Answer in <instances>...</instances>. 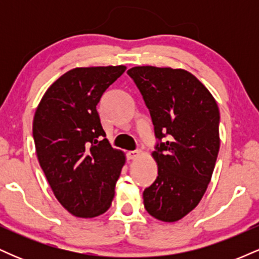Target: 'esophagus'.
Segmentation results:
<instances>
[{"instance_id": "esophagus-1", "label": "esophagus", "mask_w": 259, "mask_h": 259, "mask_svg": "<svg viewBox=\"0 0 259 259\" xmlns=\"http://www.w3.org/2000/svg\"><path fill=\"white\" fill-rule=\"evenodd\" d=\"M140 154H141V151H140V150L130 151V152L127 153V157H129L130 159H135V158H138Z\"/></svg>"}]
</instances>
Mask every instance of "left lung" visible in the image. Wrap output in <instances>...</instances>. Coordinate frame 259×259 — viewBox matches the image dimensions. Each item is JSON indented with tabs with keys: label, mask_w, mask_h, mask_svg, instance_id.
Returning <instances> with one entry per match:
<instances>
[{
	"label": "left lung",
	"mask_w": 259,
	"mask_h": 259,
	"mask_svg": "<svg viewBox=\"0 0 259 259\" xmlns=\"http://www.w3.org/2000/svg\"><path fill=\"white\" fill-rule=\"evenodd\" d=\"M127 74L144 97L159 140L152 152L158 177L145 189L144 206L158 221L178 222L200 203L214 170L221 146L218 105L187 70L142 65Z\"/></svg>",
	"instance_id": "left-lung-1"
}]
</instances>
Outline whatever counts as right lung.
Returning a JSON list of instances; mask_svg holds the SVG:
<instances>
[{"instance_id":"add662e5","label":"right lung","mask_w":259,"mask_h":259,"mask_svg":"<svg viewBox=\"0 0 259 259\" xmlns=\"http://www.w3.org/2000/svg\"><path fill=\"white\" fill-rule=\"evenodd\" d=\"M125 65L74 68L47 89L32 121L38 163L70 214L94 218L111 207L125 156L106 139L96 106Z\"/></svg>"}]
</instances>
